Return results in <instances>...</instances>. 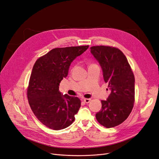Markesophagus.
Wrapping results in <instances>:
<instances>
[{"mask_svg": "<svg viewBox=\"0 0 159 159\" xmlns=\"http://www.w3.org/2000/svg\"><path fill=\"white\" fill-rule=\"evenodd\" d=\"M84 102L85 103H89L91 102V99H84Z\"/></svg>", "mask_w": 159, "mask_h": 159, "instance_id": "esophagus-1", "label": "esophagus"}]
</instances>
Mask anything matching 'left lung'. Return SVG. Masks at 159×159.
Wrapping results in <instances>:
<instances>
[{
	"label": "left lung",
	"mask_w": 159,
	"mask_h": 159,
	"mask_svg": "<svg viewBox=\"0 0 159 159\" xmlns=\"http://www.w3.org/2000/svg\"><path fill=\"white\" fill-rule=\"evenodd\" d=\"M91 52L103 70V79L111 93L101 101L102 109L96 113L98 121L106 128L125 121L134 103V76L126 56L119 49L109 46L91 47Z\"/></svg>",
	"instance_id": "obj_1"
}]
</instances>
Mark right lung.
<instances>
[{"label": "right lung", "mask_w": 159, "mask_h": 159, "mask_svg": "<svg viewBox=\"0 0 159 159\" xmlns=\"http://www.w3.org/2000/svg\"><path fill=\"white\" fill-rule=\"evenodd\" d=\"M88 47L56 48L40 57L34 65L27 98L36 117L47 127L57 131L74 122L81 101L77 97L61 95L59 84L68 75L72 61Z\"/></svg>", "instance_id": "1"}]
</instances>
